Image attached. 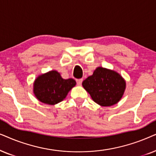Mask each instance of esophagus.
<instances>
[{
	"mask_svg": "<svg viewBox=\"0 0 156 156\" xmlns=\"http://www.w3.org/2000/svg\"><path fill=\"white\" fill-rule=\"evenodd\" d=\"M76 82H77V84H78V86H81L82 82H83V79L81 78V79H78V80H76Z\"/></svg>",
	"mask_w": 156,
	"mask_h": 156,
	"instance_id": "34e87169",
	"label": "esophagus"
}]
</instances>
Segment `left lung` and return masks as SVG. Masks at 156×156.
<instances>
[{
  "mask_svg": "<svg viewBox=\"0 0 156 156\" xmlns=\"http://www.w3.org/2000/svg\"><path fill=\"white\" fill-rule=\"evenodd\" d=\"M83 86L93 101L101 106H111L123 97L126 81L114 70L98 67L83 81Z\"/></svg>",
  "mask_w": 156,
  "mask_h": 156,
  "instance_id": "left-lung-1",
  "label": "left lung"
}]
</instances>
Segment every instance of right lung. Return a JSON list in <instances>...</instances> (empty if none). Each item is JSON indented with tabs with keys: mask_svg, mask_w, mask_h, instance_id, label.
Wrapping results in <instances>:
<instances>
[{
	"mask_svg": "<svg viewBox=\"0 0 156 156\" xmlns=\"http://www.w3.org/2000/svg\"><path fill=\"white\" fill-rule=\"evenodd\" d=\"M73 78L63 79L56 70H51L39 76L33 83V93L39 101L45 104H57L76 86Z\"/></svg>",
	"mask_w": 156,
	"mask_h": 156,
	"instance_id": "right-lung-1",
	"label": "right lung"
}]
</instances>
